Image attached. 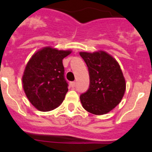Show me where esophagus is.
I'll use <instances>...</instances> for the list:
<instances>
[{"label": "esophagus", "mask_w": 152, "mask_h": 152, "mask_svg": "<svg viewBox=\"0 0 152 152\" xmlns=\"http://www.w3.org/2000/svg\"><path fill=\"white\" fill-rule=\"evenodd\" d=\"M71 86H72V88H75V86H76V82H75V81H72V82H71Z\"/></svg>", "instance_id": "obj_1"}]
</instances>
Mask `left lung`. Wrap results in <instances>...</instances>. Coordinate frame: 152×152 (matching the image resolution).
Instances as JSON below:
<instances>
[{
	"label": "left lung",
	"mask_w": 152,
	"mask_h": 152,
	"mask_svg": "<svg viewBox=\"0 0 152 152\" xmlns=\"http://www.w3.org/2000/svg\"><path fill=\"white\" fill-rule=\"evenodd\" d=\"M88 67L90 88L80 95L82 107L94 115L110 112L121 102L126 83L120 65L111 55L103 50L80 52Z\"/></svg>",
	"instance_id": "obj_1"
}]
</instances>
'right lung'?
Returning <instances> with one entry per match:
<instances>
[{
  "instance_id": "right-lung-1",
  "label": "right lung",
  "mask_w": 152,
  "mask_h": 152,
  "mask_svg": "<svg viewBox=\"0 0 152 152\" xmlns=\"http://www.w3.org/2000/svg\"><path fill=\"white\" fill-rule=\"evenodd\" d=\"M72 51L43 47L29 58L22 77L23 88L29 101L38 110L59 107L68 91L64 78L62 60Z\"/></svg>"
}]
</instances>
